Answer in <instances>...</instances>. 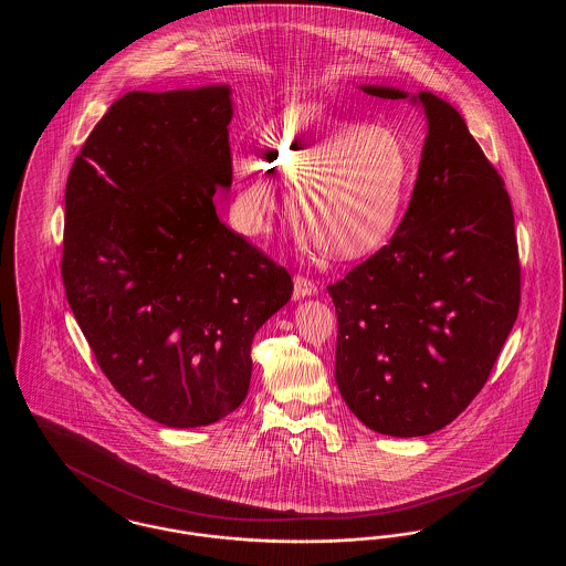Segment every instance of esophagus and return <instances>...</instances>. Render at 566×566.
<instances>
[{"label": "esophagus", "mask_w": 566, "mask_h": 566, "mask_svg": "<svg viewBox=\"0 0 566 566\" xmlns=\"http://www.w3.org/2000/svg\"><path fill=\"white\" fill-rule=\"evenodd\" d=\"M318 293L316 284L303 275H295V289H293V298H305V296H314Z\"/></svg>", "instance_id": "esophagus-1"}]
</instances>
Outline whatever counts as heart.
Returning <instances> with one entry per match:
<instances>
[{
  "mask_svg": "<svg viewBox=\"0 0 566 566\" xmlns=\"http://www.w3.org/2000/svg\"><path fill=\"white\" fill-rule=\"evenodd\" d=\"M261 146V159H233V216L245 235L270 229L275 180L331 259H365L390 240L413 174L399 135L301 104L271 120Z\"/></svg>",
  "mask_w": 566,
  "mask_h": 566,
  "instance_id": "heart-1",
  "label": "heart"
}]
</instances>
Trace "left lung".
Returning <instances> with one entry per match:
<instances>
[{
  "label": "left lung",
  "instance_id": "1",
  "mask_svg": "<svg viewBox=\"0 0 566 566\" xmlns=\"http://www.w3.org/2000/svg\"><path fill=\"white\" fill-rule=\"evenodd\" d=\"M360 91L420 108L427 137L395 235L328 286L335 379L371 431L422 437L475 399L517 318L512 201L446 99L381 84Z\"/></svg>",
  "mask_w": 566,
  "mask_h": 566
}]
</instances>
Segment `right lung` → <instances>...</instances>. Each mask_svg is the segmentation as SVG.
Masks as SVG:
<instances>
[{"mask_svg": "<svg viewBox=\"0 0 566 566\" xmlns=\"http://www.w3.org/2000/svg\"><path fill=\"white\" fill-rule=\"evenodd\" d=\"M229 84L132 91L95 125L65 187L63 284L112 386L169 429L242 405L256 331L293 280L216 214L231 187Z\"/></svg>", "mask_w": 566, "mask_h": 566, "instance_id": "obj_1", "label": "right lung"}]
</instances>
